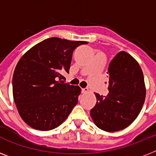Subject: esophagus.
<instances>
[{
	"label": "esophagus",
	"mask_w": 156,
	"mask_h": 156,
	"mask_svg": "<svg viewBox=\"0 0 156 156\" xmlns=\"http://www.w3.org/2000/svg\"><path fill=\"white\" fill-rule=\"evenodd\" d=\"M88 91H89V90H88V88H83V89H82V92L84 93V94H86V93H87Z\"/></svg>",
	"instance_id": "1"
}]
</instances>
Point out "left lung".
Listing matches in <instances>:
<instances>
[{
    "label": "left lung",
    "mask_w": 156,
    "mask_h": 156,
    "mask_svg": "<svg viewBox=\"0 0 156 156\" xmlns=\"http://www.w3.org/2000/svg\"><path fill=\"white\" fill-rule=\"evenodd\" d=\"M109 93L100 96L90 115L98 128L107 132L126 129L138 117L146 98L143 70L133 56L120 52L109 64Z\"/></svg>",
    "instance_id": "left-lung-1"
}]
</instances>
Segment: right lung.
Listing matches in <instances>:
<instances>
[{
	"label": "right lung",
	"instance_id": "1",
	"mask_svg": "<svg viewBox=\"0 0 156 156\" xmlns=\"http://www.w3.org/2000/svg\"><path fill=\"white\" fill-rule=\"evenodd\" d=\"M86 41L52 37L26 52L13 75V96L20 116L31 128L47 131L63 123L78 104L81 88L64 83L73 50Z\"/></svg>",
	"mask_w": 156,
	"mask_h": 156
}]
</instances>
